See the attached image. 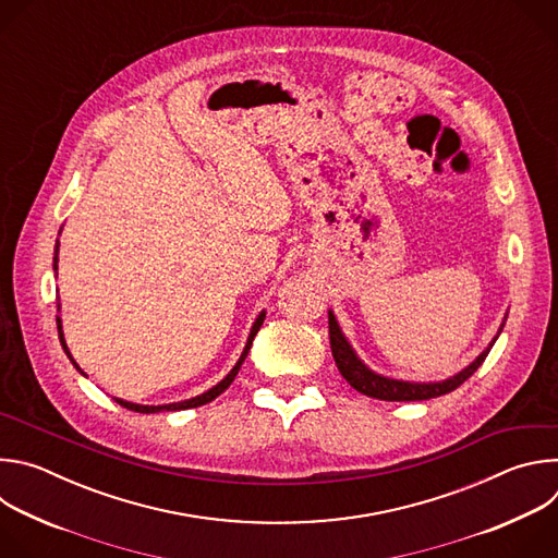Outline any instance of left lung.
Listing matches in <instances>:
<instances>
[{"mask_svg":"<svg viewBox=\"0 0 558 558\" xmlns=\"http://www.w3.org/2000/svg\"><path fill=\"white\" fill-rule=\"evenodd\" d=\"M506 320H508V313L504 317V323H501L497 336L493 338V342L480 355H476L465 368H461L452 377H446V379H439V381H411V379H400V377H388V375L375 373L355 353V349L347 340V336H344V331L338 323V317L333 315L331 308H329V340H331L333 360H336L342 377L355 390H360L368 397H375V400H384V402H422V400H430V397H439V395H446V392L459 388L476 368H480L484 364V360L488 357L490 349L495 347L499 333L504 331Z\"/></svg>","mask_w":558,"mask_h":558,"instance_id":"8db88e82","label":"left lung"}]
</instances>
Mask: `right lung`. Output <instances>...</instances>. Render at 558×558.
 <instances>
[{"mask_svg":"<svg viewBox=\"0 0 558 558\" xmlns=\"http://www.w3.org/2000/svg\"><path fill=\"white\" fill-rule=\"evenodd\" d=\"M59 233H61V229H59ZM57 263H59V238H57V243H54V258H52V269H54V274H57ZM57 311H61V304H57ZM265 315H267V311L263 308L260 313H258V317L254 320V325H252V329H250V336H247V342H245V349H243V353H241V357H238V362L233 364V368L216 384V386H211V388H207L205 392H201V395H196V397H190V400H181V402H172V404H158V407H149V404H134V402H125V400H121V397H112V400L117 402V404H121L123 409H128V411H134V413H172V411H187V409H196V407H203V404H207V402H211V400H216V397L233 381V377L238 375V371H241V366H243V362H245V357H247V353H250V349H252V342H254V338H256V333L260 331V327H263V323H265ZM57 331H59V342H61V347H63V351H65V355L70 357V362H72V366L82 373L84 377H88L84 371H82V366H78L76 362H74V357H72V353H70V349H68V344H65V338H63V325H61V317L57 315Z\"/></svg>","mask_w":558,"mask_h":558,"instance_id":"right-lung-1","label":"right lung"}]
</instances>
